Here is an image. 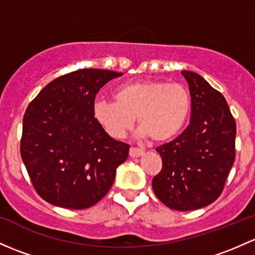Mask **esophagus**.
<instances>
[{"instance_id":"esophagus-1","label":"esophagus","mask_w":255,"mask_h":255,"mask_svg":"<svg viewBox=\"0 0 255 255\" xmlns=\"http://www.w3.org/2000/svg\"><path fill=\"white\" fill-rule=\"evenodd\" d=\"M144 154V151L141 149L136 148H130L129 149V156L130 157H139Z\"/></svg>"}]
</instances>
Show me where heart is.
<instances>
[{
	"instance_id": "b5f03b06",
	"label": "heart",
	"mask_w": 255,
	"mask_h": 255,
	"mask_svg": "<svg viewBox=\"0 0 255 255\" xmlns=\"http://www.w3.org/2000/svg\"><path fill=\"white\" fill-rule=\"evenodd\" d=\"M115 101L96 100L93 114L110 136L125 138L139 125V138L156 141L172 139L188 120L192 100L179 83L145 80L123 84L114 93Z\"/></svg>"
}]
</instances>
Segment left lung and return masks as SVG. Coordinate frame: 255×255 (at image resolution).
Segmentation results:
<instances>
[{
	"label": "left lung",
	"mask_w": 255,
	"mask_h": 255,
	"mask_svg": "<svg viewBox=\"0 0 255 255\" xmlns=\"http://www.w3.org/2000/svg\"><path fill=\"white\" fill-rule=\"evenodd\" d=\"M192 100L191 122L159 146L162 168L152 189L167 208L197 210L215 202L235 162L236 122L221 93L198 73L182 71Z\"/></svg>",
	"instance_id": "left-lung-1"
}]
</instances>
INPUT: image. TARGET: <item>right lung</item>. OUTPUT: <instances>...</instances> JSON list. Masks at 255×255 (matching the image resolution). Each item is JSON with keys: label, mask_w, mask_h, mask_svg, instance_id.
Instances as JSON below:
<instances>
[{"label": "right lung", "mask_w": 255, "mask_h": 255, "mask_svg": "<svg viewBox=\"0 0 255 255\" xmlns=\"http://www.w3.org/2000/svg\"><path fill=\"white\" fill-rule=\"evenodd\" d=\"M107 69H79L49 83L23 117L20 155L37 194L50 204L87 209L107 194L129 145L115 140L93 114Z\"/></svg>", "instance_id": "1"}]
</instances>
